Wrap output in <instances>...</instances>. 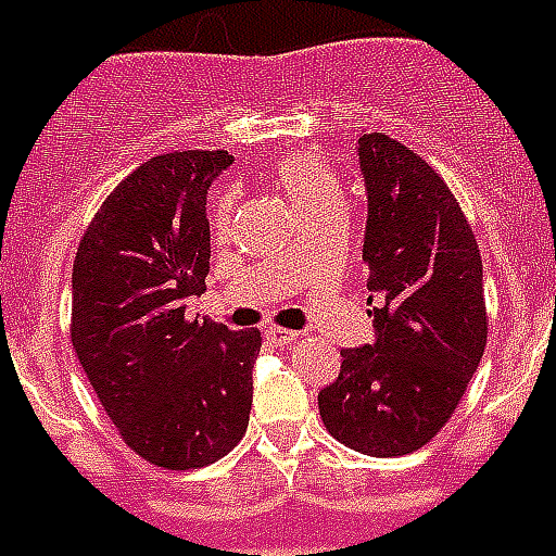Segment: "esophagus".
Here are the masks:
<instances>
[{
  "mask_svg": "<svg viewBox=\"0 0 556 556\" xmlns=\"http://www.w3.org/2000/svg\"><path fill=\"white\" fill-rule=\"evenodd\" d=\"M265 338H268L274 346H288V343H294V340H296V331L279 329V326H270V329H265Z\"/></svg>",
  "mask_w": 556,
  "mask_h": 556,
  "instance_id": "34e87169",
  "label": "esophagus"
}]
</instances>
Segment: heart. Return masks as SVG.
<instances>
[{"mask_svg": "<svg viewBox=\"0 0 556 556\" xmlns=\"http://www.w3.org/2000/svg\"><path fill=\"white\" fill-rule=\"evenodd\" d=\"M274 178L277 185L286 190V195L294 201V207L300 213H312V210L331 204L340 199V181L331 173L326 161L305 155V152H291L274 164ZM227 213H230V201L218 199L216 210H213V222L225 225Z\"/></svg>", "mask_w": 556, "mask_h": 556, "instance_id": "b5f03b06", "label": "heart"}]
</instances>
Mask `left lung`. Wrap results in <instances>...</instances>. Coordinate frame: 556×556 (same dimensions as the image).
I'll use <instances>...</instances> for the list:
<instances>
[{
    "label": "left lung",
    "mask_w": 556,
    "mask_h": 556,
    "mask_svg": "<svg viewBox=\"0 0 556 556\" xmlns=\"http://www.w3.org/2000/svg\"><path fill=\"white\" fill-rule=\"evenodd\" d=\"M357 155L378 340L340 352V375L317 404L340 444L392 458L439 435L482 361V253L458 199L418 152L371 132L357 138Z\"/></svg>",
    "instance_id": "obj_1"
}]
</instances>
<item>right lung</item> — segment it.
<instances>
[{"mask_svg": "<svg viewBox=\"0 0 556 556\" xmlns=\"http://www.w3.org/2000/svg\"><path fill=\"white\" fill-rule=\"evenodd\" d=\"M225 150L155 155L109 192L72 270V346L121 439L195 470L242 441L260 329L185 317L210 270L207 190Z\"/></svg>", "mask_w": 556, "mask_h": 556, "instance_id": "1", "label": "right lung"}]
</instances>
